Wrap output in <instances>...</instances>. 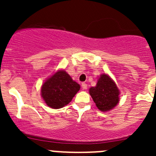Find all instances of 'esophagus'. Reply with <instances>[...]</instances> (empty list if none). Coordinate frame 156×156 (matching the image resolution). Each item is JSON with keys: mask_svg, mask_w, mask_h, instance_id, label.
Here are the masks:
<instances>
[{"mask_svg": "<svg viewBox=\"0 0 156 156\" xmlns=\"http://www.w3.org/2000/svg\"><path fill=\"white\" fill-rule=\"evenodd\" d=\"M81 87H82L83 90H86L87 88V84L86 83H82L81 84Z\"/></svg>", "mask_w": 156, "mask_h": 156, "instance_id": "34e87169", "label": "esophagus"}]
</instances>
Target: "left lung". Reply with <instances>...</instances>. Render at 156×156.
<instances>
[{
  "mask_svg": "<svg viewBox=\"0 0 156 156\" xmlns=\"http://www.w3.org/2000/svg\"><path fill=\"white\" fill-rule=\"evenodd\" d=\"M89 91L100 111L107 112L119 103V89L115 83L106 74L100 75L96 87H90Z\"/></svg>",
  "mask_w": 156,
  "mask_h": 156,
  "instance_id": "8db88e82",
  "label": "left lung"
}]
</instances>
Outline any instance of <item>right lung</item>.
I'll use <instances>...</instances> for the list:
<instances>
[{
  "label": "right lung",
  "instance_id": "obj_1",
  "mask_svg": "<svg viewBox=\"0 0 156 156\" xmlns=\"http://www.w3.org/2000/svg\"><path fill=\"white\" fill-rule=\"evenodd\" d=\"M79 90V84L65 71L60 70L44 83L41 96L48 106L60 108L69 104Z\"/></svg>",
  "mask_w": 156,
  "mask_h": 156
}]
</instances>
